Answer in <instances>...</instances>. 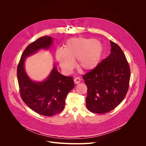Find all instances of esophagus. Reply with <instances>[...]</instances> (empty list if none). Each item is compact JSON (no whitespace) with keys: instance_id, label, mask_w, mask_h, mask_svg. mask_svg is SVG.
Returning <instances> with one entry per match:
<instances>
[{"instance_id":"34e87169","label":"esophagus","mask_w":146,"mask_h":146,"mask_svg":"<svg viewBox=\"0 0 146 146\" xmlns=\"http://www.w3.org/2000/svg\"><path fill=\"white\" fill-rule=\"evenodd\" d=\"M74 83H76V84H78L80 82L81 79H80V78H79V77H76V78H74Z\"/></svg>"}]
</instances>
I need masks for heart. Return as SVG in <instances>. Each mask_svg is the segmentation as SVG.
I'll return each mask as SVG.
<instances>
[{"mask_svg": "<svg viewBox=\"0 0 146 146\" xmlns=\"http://www.w3.org/2000/svg\"><path fill=\"white\" fill-rule=\"evenodd\" d=\"M102 44L92 38H74L66 41L64 48L55 52L56 59L64 71H71L74 61L77 59V66L82 71H90L99 64L103 55Z\"/></svg>", "mask_w": 146, "mask_h": 146, "instance_id": "b5f03b06", "label": "heart"}]
</instances>
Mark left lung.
<instances>
[{
	"label": "left lung",
	"instance_id": "8db88e82",
	"mask_svg": "<svg viewBox=\"0 0 146 146\" xmlns=\"http://www.w3.org/2000/svg\"><path fill=\"white\" fill-rule=\"evenodd\" d=\"M110 44V55L83 76L88 88L86 107L92 113L111 111L122 102L129 90V63L121 47L112 41Z\"/></svg>",
	"mask_w": 146,
	"mask_h": 146
}]
</instances>
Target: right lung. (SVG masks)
<instances>
[{"mask_svg":"<svg viewBox=\"0 0 146 146\" xmlns=\"http://www.w3.org/2000/svg\"><path fill=\"white\" fill-rule=\"evenodd\" d=\"M52 42V37L45 36L31 43L22 54L17 68V81L22 99L33 111L46 116L55 115L64 109L66 97L74 87L73 77L61 75L54 66L46 80L33 82L25 72L24 62L25 58L38 50L48 49Z\"/></svg>","mask_w":146,"mask_h":146,"instance_id":"right-lung-1","label":"right lung"}]
</instances>
